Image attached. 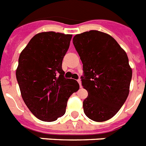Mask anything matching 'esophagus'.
I'll use <instances>...</instances> for the list:
<instances>
[{
	"label": "esophagus",
	"instance_id": "34e87169",
	"mask_svg": "<svg viewBox=\"0 0 146 146\" xmlns=\"http://www.w3.org/2000/svg\"><path fill=\"white\" fill-rule=\"evenodd\" d=\"M78 84H79V85H80V87H82V86H81V80H80V79H78Z\"/></svg>",
	"mask_w": 146,
	"mask_h": 146
}]
</instances>
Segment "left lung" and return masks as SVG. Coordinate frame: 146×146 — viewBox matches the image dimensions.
Here are the masks:
<instances>
[{"label":"left lung","instance_id":"1","mask_svg":"<svg viewBox=\"0 0 146 146\" xmlns=\"http://www.w3.org/2000/svg\"><path fill=\"white\" fill-rule=\"evenodd\" d=\"M73 44L83 63L82 86L88 92L84 113L95 121H107L129 94L132 69L127 54L111 36L98 31L76 35Z\"/></svg>","mask_w":146,"mask_h":146}]
</instances>
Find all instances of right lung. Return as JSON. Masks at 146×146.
Here are the masks:
<instances>
[{
  "label": "right lung",
  "mask_w": 146,
  "mask_h": 146,
  "mask_svg": "<svg viewBox=\"0 0 146 146\" xmlns=\"http://www.w3.org/2000/svg\"><path fill=\"white\" fill-rule=\"evenodd\" d=\"M72 36L52 31L40 33L19 56L16 79L21 97L42 121H56L64 115L68 99L79 90L77 80L65 78L62 68Z\"/></svg>",
  "instance_id": "right-lung-1"
}]
</instances>
